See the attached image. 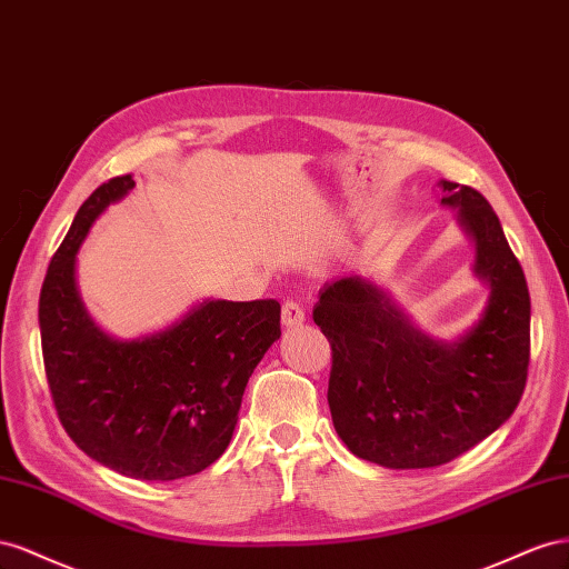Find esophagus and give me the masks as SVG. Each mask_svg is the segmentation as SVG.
I'll list each match as a JSON object with an SVG mask.
<instances>
[{
    "mask_svg": "<svg viewBox=\"0 0 569 569\" xmlns=\"http://www.w3.org/2000/svg\"><path fill=\"white\" fill-rule=\"evenodd\" d=\"M281 319H283V327H288V329L300 327V323L305 321L302 305L298 300H286L281 307Z\"/></svg>",
    "mask_w": 569,
    "mask_h": 569,
    "instance_id": "1",
    "label": "esophagus"
}]
</instances>
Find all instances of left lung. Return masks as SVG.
Segmentation results:
<instances>
[{
	"instance_id": "8db88e82",
	"label": "left lung",
	"mask_w": 569,
	"mask_h": 569,
	"mask_svg": "<svg viewBox=\"0 0 569 569\" xmlns=\"http://www.w3.org/2000/svg\"><path fill=\"white\" fill-rule=\"evenodd\" d=\"M438 186L477 242L475 271L491 283L477 327L458 343L431 340L362 276L323 286L312 312L331 343L329 408L340 441L391 469L456 460L515 412L527 386L531 300L522 264L479 190Z\"/></svg>"
}]
</instances>
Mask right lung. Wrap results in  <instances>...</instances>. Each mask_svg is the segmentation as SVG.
Wrapping results in <instances>:
<instances>
[{
	"mask_svg": "<svg viewBox=\"0 0 569 569\" xmlns=\"http://www.w3.org/2000/svg\"><path fill=\"white\" fill-rule=\"evenodd\" d=\"M136 186L109 178L80 204L40 290V338L54 410L92 460L140 481H173L221 458L242 391L281 336L276 300H209L176 327L121 343L88 317L76 252L109 202Z\"/></svg>",
	"mask_w": 569,
	"mask_h": 569,
	"instance_id": "obj_1",
	"label": "right lung"
}]
</instances>
